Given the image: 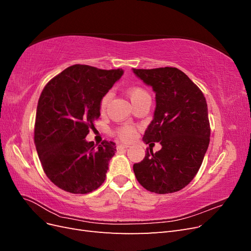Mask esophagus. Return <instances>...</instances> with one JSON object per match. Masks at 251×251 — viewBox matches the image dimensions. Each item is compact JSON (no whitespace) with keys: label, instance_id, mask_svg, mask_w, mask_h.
<instances>
[{"label":"esophagus","instance_id":"obj_1","mask_svg":"<svg viewBox=\"0 0 251 251\" xmlns=\"http://www.w3.org/2000/svg\"><path fill=\"white\" fill-rule=\"evenodd\" d=\"M127 148H128V146H127V144H125V143H120V144H118V146H117V150H118V151L126 150V149H127Z\"/></svg>","mask_w":251,"mask_h":251}]
</instances>
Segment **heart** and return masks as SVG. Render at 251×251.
Returning a JSON list of instances; mask_svg holds the SVG:
<instances>
[{
	"mask_svg": "<svg viewBox=\"0 0 251 251\" xmlns=\"http://www.w3.org/2000/svg\"><path fill=\"white\" fill-rule=\"evenodd\" d=\"M127 95H128V97H130L132 103L139 100L140 98H142V97L150 96L147 91L144 90L143 88H140V87H133L131 89H128ZM111 97H112L111 92H107V93L102 95L100 102V108L101 111H104L105 109H107ZM116 135L118 136L120 139H123L125 141H130V140L135 138L136 131H135V128L131 126H121V127L118 128V130L116 131Z\"/></svg>",
	"mask_w": 251,
	"mask_h": 251,
	"instance_id": "heart-1",
	"label": "heart"
}]
</instances>
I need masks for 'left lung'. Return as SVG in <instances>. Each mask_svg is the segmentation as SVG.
I'll return each instance as SVG.
<instances>
[{"instance_id":"obj_1","label":"left lung","mask_w":251,"mask_h":251,"mask_svg":"<svg viewBox=\"0 0 251 251\" xmlns=\"http://www.w3.org/2000/svg\"><path fill=\"white\" fill-rule=\"evenodd\" d=\"M156 93L154 118L142 140L160 142L161 150L133 165L136 179L148 191L170 194L184 188L198 173L206 153L210 126L202 91L177 68L133 69Z\"/></svg>"}]
</instances>
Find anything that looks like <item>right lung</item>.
Segmentation results:
<instances>
[{"mask_svg":"<svg viewBox=\"0 0 251 251\" xmlns=\"http://www.w3.org/2000/svg\"><path fill=\"white\" fill-rule=\"evenodd\" d=\"M123 74V69L74 65L43 90L34 126L36 151L47 177L68 193H91L105 180L115 143L103 140L95 147L85 138L100 116L102 95Z\"/></svg>","mask_w":251,"mask_h":251,"instance_id":"obj_1","label":"right lung"}]
</instances>
